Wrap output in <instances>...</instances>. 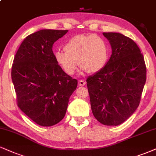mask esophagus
Listing matches in <instances>:
<instances>
[{
	"instance_id": "1",
	"label": "esophagus",
	"mask_w": 156,
	"mask_h": 156,
	"mask_svg": "<svg viewBox=\"0 0 156 156\" xmlns=\"http://www.w3.org/2000/svg\"><path fill=\"white\" fill-rule=\"evenodd\" d=\"M85 84H86V82L84 81V80H78V85H79L80 86H83Z\"/></svg>"
}]
</instances>
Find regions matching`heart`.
I'll list each match as a JSON object with an SVG mask.
<instances>
[{
  "label": "heart",
  "mask_w": 156,
  "mask_h": 156,
  "mask_svg": "<svg viewBox=\"0 0 156 156\" xmlns=\"http://www.w3.org/2000/svg\"><path fill=\"white\" fill-rule=\"evenodd\" d=\"M64 50L65 52H56L55 59L69 76L74 74L78 65L81 73H98L108 59V42L97 35H76L65 44Z\"/></svg>",
  "instance_id": "heart-1"
}]
</instances>
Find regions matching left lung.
Returning a JSON list of instances; mask_svg holds the SVG:
<instances>
[{"label": "left lung", "instance_id": "left-lung-1", "mask_svg": "<svg viewBox=\"0 0 156 156\" xmlns=\"http://www.w3.org/2000/svg\"><path fill=\"white\" fill-rule=\"evenodd\" d=\"M112 54L100 71L86 79L92 113L99 123L118 126L138 108L146 81L143 55L134 41L118 33H103Z\"/></svg>", "mask_w": 156, "mask_h": 156}]
</instances>
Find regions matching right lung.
Here are the masks:
<instances>
[{"instance_id":"1","label":"right lung","mask_w":156,"mask_h":156,"mask_svg":"<svg viewBox=\"0 0 156 156\" xmlns=\"http://www.w3.org/2000/svg\"><path fill=\"white\" fill-rule=\"evenodd\" d=\"M67 32L46 29L28 35L14 59L12 79L19 108L42 126L63 119L78 85L59 66L52 51L54 42Z\"/></svg>"}]
</instances>
